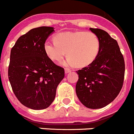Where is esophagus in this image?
I'll return each mask as SVG.
<instances>
[{
	"mask_svg": "<svg viewBox=\"0 0 134 134\" xmlns=\"http://www.w3.org/2000/svg\"><path fill=\"white\" fill-rule=\"evenodd\" d=\"M71 70L69 68H65V74H68V73L70 72Z\"/></svg>",
	"mask_w": 134,
	"mask_h": 134,
	"instance_id": "1",
	"label": "esophagus"
}]
</instances>
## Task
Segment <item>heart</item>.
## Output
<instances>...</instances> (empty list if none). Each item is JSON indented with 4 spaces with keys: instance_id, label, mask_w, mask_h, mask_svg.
<instances>
[{
    "instance_id": "1",
    "label": "heart",
    "mask_w": 134,
    "mask_h": 134,
    "mask_svg": "<svg viewBox=\"0 0 134 134\" xmlns=\"http://www.w3.org/2000/svg\"><path fill=\"white\" fill-rule=\"evenodd\" d=\"M54 41H46L43 45L46 54L51 60L60 62L67 54L66 66L76 65L85 67L91 64L99 55L100 43L99 37L91 31L59 33Z\"/></svg>"
}]
</instances>
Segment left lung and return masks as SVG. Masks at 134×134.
<instances>
[{
	"instance_id": "left-lung-1",
	"label": "left lung",
	"mask_w": 134,
	"mask_h": 134,
	"mask_svg": "<svg viewBox=\"0 0 134 134\" xmlns=\"http://www.w3.org/2000/svg\"><path fill=\"white\" fill-rule=\"evenodd\" d=\"M100 40L97 58L88 66L76 71V93L80 102L89 109H100L111 103L124 83L125 62L116 40L104 30L90 28Z\"/></svg>"
}]
</instances>
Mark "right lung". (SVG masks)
I'll return each mask as SVG.
<instances>
[{
  "label": "right lung",
  "mask_w": 134,
  "mask_h": 134,
  "mask_svg": "<svg viewBox=\"0 0 134 134\" xmlns=\"http://www.w3.org/2000/svg\"><path fill=\"white\" fill-rule=\"evenodd\" d=\"M54 27L31 29L16 40L10 51L9 80L14 94L25 107L44 109L52 103L64 70L47 55L43 45Z\"/></svg>",
  "instance_id": "obj_1"
}]
</instances>
